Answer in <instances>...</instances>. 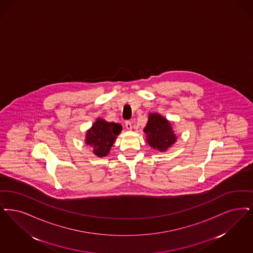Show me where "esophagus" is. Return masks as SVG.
<instances>
[{
  "label": "esophagus",
  "mask_w": 253,
  "mask_h": 253,
  "mask_svg": "<svg viewBox=\"0 0 253 253\" xmlns=\"http://www.w3.org/2000/svg\"><path fill=\"white\" fill-rule=\"evenodd\" d=\"M125 127H126V129H127V130H131V128H132V126H131V122H125Z\"/></svg>",
  "instance_id": "34e87169"
}]
</instances>
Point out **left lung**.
Here are the masks:
<instances>
[{
	"instance_id": "8db88e82",
	"label": "left lung",
	"mask_w": 253,
	"mask_h": 253,
	"mask_svg": "<svg viewBox=\"0 0 253 253\" xmlns=\"http://www.w3.org/2000/svg\"><path fill=\"white\" fill-rule=\"evenodd\" d=\"M148 144L160 152H166L175 143L177 137L172 130L171 123L159 114H150L144 128Z\"/></svg>"
}]
</instances>
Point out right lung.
Listing matches in <instances>:
<instances>
[{"instance_id":"obj_1","label":"right lung","mask_w":253,"mask_h":253,"mask_svg":"<svg viewBox=\"0 0 253 253\" xmlns=\"http://www.w3.org/2000/svg\"><path fill=\"white\" fill-rule=\"evenodd\" d=\"M122 130L121 124L105 122L99 118L86 131L85 144L93 148L94 154L98 157H104L110 152L114 142Z\"/></svg>"}]
</instances>
